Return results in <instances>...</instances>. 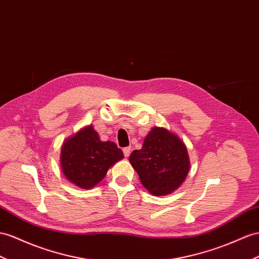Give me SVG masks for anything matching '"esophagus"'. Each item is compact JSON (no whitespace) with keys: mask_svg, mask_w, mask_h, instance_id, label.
<instances>
[{"mask_svg":"<svg viewBox=\"0 0 259 259\" xmlns=\"http://www.w3.org/2000/svg\"><path fill=\"white\" fill-rule=\"evenodd\" d=\"M123 154L125 157H128L130 155V152H131V148L130 147H127V148H123Z\"/></svg>","mask_w":259,"mask_h":259,"instance_id":"34e87169","label":"esophagus"}]
</instances>
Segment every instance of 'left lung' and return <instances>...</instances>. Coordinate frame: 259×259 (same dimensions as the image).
Returning <instances> with one entry per match:
<instances>
[{
    "label": "left lung",
    "mask_w": 259,
    "mask_h": 259,
    "mask_svg": "<svg viewBox=\"0 0 259 259\" xmlns=\"http://www.w3.org/2000/svg\"><path fill=\"white\" fill-rule=\"evenodd\" d=\"M129 162L140 182L153 196H166L182 186L190 169L187 148L174 132L154 127L135 150Z\"/></svg>",
    "instance_id": "1"
}]
</instances>
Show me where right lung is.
<instances>
[{"mask_svg":"<svg viewBox=\"0 0 259 259\" xmlns=\"http://www.w3.org/2000/svg\"><path fill=\"white\" fill-rule=\"evenodd\" d=\"M122 158V151L116 143L101 141L94 127L90 124L65 139L61 145L60 166L69 182L82 189H91Z\"/></svg>","mask_w":259,"mask_h":259,"instance_id":"right-lung-1","label":"right lung"}]
</instances>
